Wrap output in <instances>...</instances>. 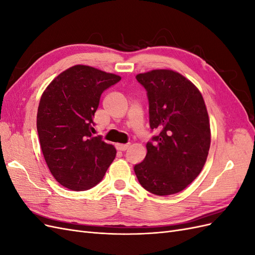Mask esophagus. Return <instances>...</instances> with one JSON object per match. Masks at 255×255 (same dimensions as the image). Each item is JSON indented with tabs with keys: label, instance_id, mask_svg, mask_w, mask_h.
I'll list each match as a JSON object with an SVG mask.
<instances>
[{
	"label": "esophagus",
	"instance_id": "obj_1",
	"mask_svg": "<svg viewBox=\"0 0 255 255\" xmlns=\"http://www.w3.org/2000/svg\"><path fill=\"white\" fill-rule=\"evenodd\" d=\"M116 148H117V150H119V151L125 152L129 148V144L128 143H127V144H117V145H116Z\"/></svg>",
	"mask_w": 255,
	"mask_h": 255
}]
</instances>
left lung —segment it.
Wrapping results in <instances>:
<instances>
[{
  "label": "left lung",
  "instance_id": "left-lung-1",
  "mask_svg": "<svg viewBox=\"0 0 255 255\" xmlns=\"http://www.w3.org/2000/svg\"><path fill=\"white\" fill-rule=\"evenodd\" d=\"M146 91L151 130L146 155L134 166L141 186L157 196L186 188L201 172L211 145L210 120L202 95L180 73L153 70L136 75Z\"/></svg>",
  "mask_w": 255,
  "mask_h": 255
}]
</instances>
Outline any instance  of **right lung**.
I'll return each mask as SVG.
<instances>
[{"instance_id":"add662e5","label":"right lung","mask_w":255,"mask_h":255,"mask_svg":"<svg viewBox=\"0 0 255 255\" xmlns=\"http://www.w3.org/2000/svg\"><path fill=\"white\" fill-rule=\"evenodd\" d=\"M120 80L78 65L60 73L43 92L37 113L41 150L52 175L68 189L96 186L116 157L114 145L91 133L101 95Z\"/></svg>"}]
</instances>
